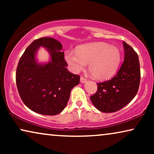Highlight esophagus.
I'll return each instance as SVG.
<instances>
[{"mask_svg":"<svg viewBox=\"0 0 154 154\" xmlns=\"http://www.w3.org/2000/svg\"><path fill=\"white\" fill-rule=\"evenodd\" d=\"M86 81H87V79H86L85 78H84L83 76L81 77V82L82 83H85Z\"/></svg>","mask_w":154,"mask_h":154,"instance_id":"esophagus-1","label":"esophagus"}]
</instances>
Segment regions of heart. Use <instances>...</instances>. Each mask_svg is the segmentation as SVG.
<instances>
[{
	"label": "heart",
	"instance_id": "obj_1",
	"mask_svg": "<svg viewBox=\"0 0 154 154\" xmlns=\"http://www.w3.org/2000/svg\"><path fill=\"white\" fill-rule=\"evenodd\" d=\"M64 58L74 72L83 69L88 63V69L94 79L107 80L119 69L121 53L116 46L99 42L79 45L75 51H66Z\"/></svg>",
	"mask_w": 154,
	"mask_h": 154
}]
</instances>
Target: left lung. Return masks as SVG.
Instances as JSON below:
<instances>
[{"label": "left lung", "mask_w": 154, "mask_h": 154, "mask_svg": "<svg viewBox=\"0 0 154 154\" xmlns=\"http://www.w3.org/2000/svg\"><path fill=\"white\" fill-rule=\"evenodd\" d=\"M124 61L113 79L97 83V91L90 97L99 111L112 113L120 110L132 100L140 83V66L138 54L123 41Z\"/></svg>", "instance_id": "obj_1"}]
</instances>
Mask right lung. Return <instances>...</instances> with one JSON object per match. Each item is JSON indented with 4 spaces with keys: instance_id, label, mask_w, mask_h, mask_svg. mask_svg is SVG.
<instances>
[{
    "instance_id": "add662e5",
    "label": "right lung",
    "mask_w": 154,
    "mask_h": 154,
    "mask_svg": "<svg viewBox=\"0 0 154 154\" xmlns=\"http://www.w3.org/2000/svg\"><path fill=\"white\" fill-rule=\"evenodd\" d=\"M40 47H45L51 60L45 64L37 62L35 54ZM62 45L54 38H41L33 41L19 61L16 83L24 104L35 113L54 116L62 112L71 90L80 82V75L69 72Z\"/></svg>"
}]
</instances>
